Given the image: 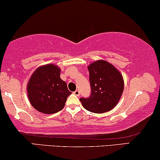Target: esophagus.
<instances>
[{"label": "esophagus", "instance_id": "esophagus-1", "mask_svg": "<svg viewBox=\"0 0 160 160\" xmlns=\"http://www.w3.org/2000/svg\"><path fill=\"white\" fill-rule=\"evenodd\" d=\"M73 93H74L76 96H80V92H79V90H76V91H75V92H73Z\"/></svg>", "mask_w": 160, "mask_h": 160}]
</instances>
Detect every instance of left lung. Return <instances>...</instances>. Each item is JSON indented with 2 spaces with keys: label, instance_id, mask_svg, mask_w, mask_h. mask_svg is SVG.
Segmentation results:
<instances>
[{
  "label": "left lung",
  "instance_id": "obj_1",
  "mask_svg": "<svg viewBox=\"0 0 160 160\" xmlns=\"http://www.w3.org/2000/svg\"><path fill=\"white\" fill-rule=\"evenodd\" d=\"M88 68L91 95L88 98H80L82 106L95 113L110 111L116 107L123 92L122 75L113 64L104 60L92 62Z\"/></svg>",
  "mask_w": 160,
  "mask_h": 160
}]
</instances>
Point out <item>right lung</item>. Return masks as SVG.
<instances>
[{
    "mask_svg": "<svg viewBox=\"0 0 160 160\" xmlns=\"http://www.w3.org/2000/svg\"><path fill=\"white\" fill-rule=\"evenodd\" d=\"M60 74V68L53 64L43 65L33 72L27 83V92L35 110L52 114L64 108L71 92Z\"/></svg>",
    "mask_w": 160,
    "mask_h": 160,
    "instance_id": "right-lung-1",
    "label": "right lung"
}]
</instances>
